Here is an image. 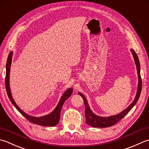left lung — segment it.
I'll use <instances>...</instances> for the list:
<instances>
[{"instance_id": "1", "label": "left lung", "mask_w": 149, "mask_h": 149, "mask_svg": "<svg viewBox=\"0 0 149 149\" xmlns=\"http://www.w3.org/2000/svg\"><path fill=\"white\" fill-rule=\"evenodd\" d=\"M131 52L134 56V61L136 65V68H137L138 71V91L137 94H136V98L131 104H130L128 107H127L125 110L121 112L120 114L114 115V116H109V117H100L94 114L93 112L91 110L89 105L87 104V102L85 98V96L81 94L80 93H78L84 100V102L85 104V113H86V123L92 127H109L112 125H114L118 123V121L121 120L122 118L125 116V115L129 113L130 110H131V109L134 107V105L136 104V102H138V100L140 96L141 91V88H142V81H141V78L140 75V64H139V59L137 54L136 53L134 50L130 49Z\"/></svg>"}]
</instances>
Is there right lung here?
<instances>
[{
    "mask_svg": "<svg viewBox=\"0 0 149 149\" xmlns=\"http://www.w3.org/2000/svg\"><path fill=\"white\" fill-rule=\"evenodd\" d=\"M12 56H13V52L11 51L9 54L7 63H6V78H5V84H6V92L8 94V96L10 98V101L12 104L15 107L18 111L22 114L23 116L25 117L27 120H28L30 122L33 123L37 124L39 125H44V126H50L53 127L54 125H56L59 122L60 120V112H61V109L63 106V103L68 98L71 96V94L72 93V89L70 88L66 91L64 94L62 95L61 99H60L58 104L56 106L55 109L51 113V114L46 115V116L36 118L31 116L29 115L26 114L24 112H23L21 109L17 105L16 103L15 102L13 98H12L11 91L10 88V84H9V78H10V67L11 63V59Z\"/></svg>",
    "mask_w": 149,
    "mask_h": 149,
    "instance_id": "1",
    "label": "right lung"
}]
</instances>
